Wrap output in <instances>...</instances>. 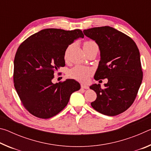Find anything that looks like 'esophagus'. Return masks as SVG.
Returning a JSON list of instances; mask_svg holds the SVG:
<instances>
[{
  "label": "esophagus",
  "mask_w": 151,
  "mask_h": 151,
  "mask_svg": "<svg viewBox=\"0 0 151 151\" xmlns=\"http://www.w3.org/2000/svg\"><path fill=\"white\" fill-rule=\"evenodd\" d=\"M81 88H84V89H88L89 87L87 85H83V84H82L81 85Z\"/></svg>",
  "instance_id": "1"
}]
</instances>
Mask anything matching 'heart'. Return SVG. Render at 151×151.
Returning <instances> with one entry per match:
<instances>
[{
	"label": "heart",
	"mask_w": 151,
	"mask_h": 151,
	"mask_svg": "<svg viewBox=\"0 0 151 151\" xmlns=\"http://www.w3.org/2000/svg\"><path fill=\"white\" fill-rule=\"evenodd\" d=\"M92 47H98V45L93 40H89V41H86L84 43V48ZM92 74H93V70L91 68L81 65L74 66L68 72V75H69L70 78L75 79V80L78 81L83 82V83L88 82Z\"/></svg>",
	"instance_id": "heart-1"
}]
</instances>
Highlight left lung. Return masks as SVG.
Masks as SVG:
<instances>
[{"label":"left lung","mask_w":151,"mask_h":151,"mask_svg":"<svg viewBox=\"0 0 151 151\" xmlns=\"http://www.w3.org/2000/svg\"><path fill=\"white\" fill-rule=\"evenodd\" d=\"M83 32L95 40L101 51L94 79H108L104 88L100 84L90 86L97 95L91 106L104 115H118L134 103L141 85L139 48L131 37L111 27L91 28Z\"/></svg>","instance_id":"left-lung-1"}]
</instances>
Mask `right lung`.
<instances>
[{
  "instance_id": "obj_1",
  "label": "right lung",
  "mask_w": 151,
  "mask_h": 151,
  "mask_svg": "<svg viewBox=\"0 0 151 151\" xmlns=\"http://www.w3.org/2000/svg\"><path fill=\"white\" fill-rule=\"evenodd\" d=\"M82 30L43 29L22 42L14 57V88L25 109L40 119L57 115L81 85L74 79L54 84V73L65 66L66 48L79 38Z\"/></svg>"
}]
</instances>
